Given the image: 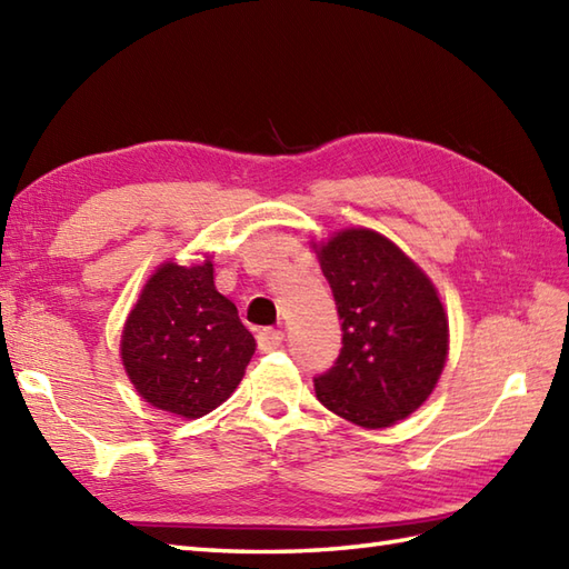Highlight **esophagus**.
Here are the masks:
<instances>
[{
    "mask_svg": "<svg viewBox=\"0 0 569 569\" xmlns=\"http://www.w3.org/2000/svg\"><path fill=\"white\" fill-rule=\"evenodd\" d=\"M283 342V332L281 330H273V328H261L257 332V345L261 352H271V349H278Z\"/></svg>",
    "mask_w": 569,
    "mask_h": 569,
    "instance_id": "1",
    "label": "esophagus"
}]
</instances>
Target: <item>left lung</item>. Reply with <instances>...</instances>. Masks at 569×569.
<instances>
[{"label":"left lung","mask_w":569,"mask_h":569,"mask_svg":"<svg viewBox=\"0 0 569 569\" xmlns=\"http://www.w3.org/2000/svg\"><path fill=\"white\" fill-rule=\"evenodd\" d=\"M342 320V349L318 373V401L361 428H389L432 393L447 316L428 276L393 241L347 229L318 249Z\"/></svg>","instance_id":"left-lung-1"}]
</instances>
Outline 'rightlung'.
Wrapping results in <instances>:
<instances>
[{
	"mask_svg": "<svg viewBox=\"0 0 569 569\" xmlns=\"http://www.w3.org/2000/svg\"><path fill=\"white\" fill-rule=\"evenodd\" d=\"M253 335L217 293L212 261L163 263L122 332V361L141 398L183 418L227 401L253 355Z\"/></svg>",
	"mask_w": 569,
	"mask_h": 569,
	"instance_id": "1",
	"label": "right lung"
}]
</instances>
